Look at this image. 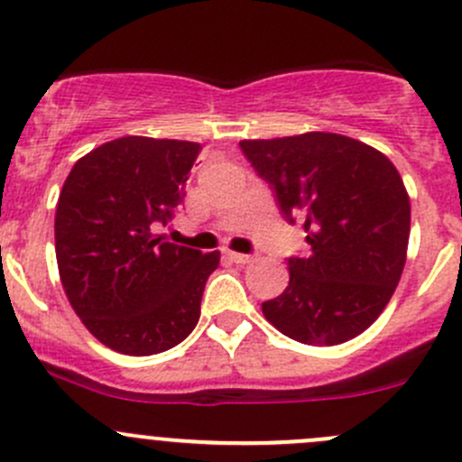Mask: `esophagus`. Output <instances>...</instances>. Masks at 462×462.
<instances>
[{"mask_svg":"<svg viewBox=\"0 0 462 462\" xmlns=\"http://www.w3.org/2000/svg\"><path fill=\"white\" fill-rule=\"evenodd\" d=\"M227 257L235 261V263H250V261H253V254L244 253H227Z\"/></svg>","mask_w":462,"mask_h":462,"instance_id":"obj_1","label":"esophagus"}]
</instances>
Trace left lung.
<instances>
[{"label":"left lung","instance_id":"1","mask_svg":"<svg viewBox=\"0 0 462 462\" xmlns=\"http://www.w3.org/2000/svg\"><path fill=\"white\" fill-rule=\"evenodd\" d=\"M288 223L304 218L309 253L288 257L286 291L261 304L301 344L335 346L369 328L407 259L411 205L393 162L342 134L241 141Z\"/></svg>","mask_w":462,"mask_h":462}]
</instances>
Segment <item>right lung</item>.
Segmentation results:
<instances>
[{"label": "right lung", "mask_w": 462, "mask_h": 462, "mask_svg": "<svg viewBox=\"0 0 462 462\" xmlns=\"http://www.w3.org/2000/svg\"><path fill=\"white\" fill-rule=\"evenodd\" d=\"M201 144L125 136L73 165L55 209V257L88 333L125 356L183 342L201 315L218 253L162 241Z\"/></svg>", "instance_id": "1"}]
</instances>
